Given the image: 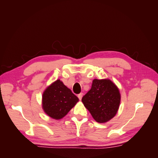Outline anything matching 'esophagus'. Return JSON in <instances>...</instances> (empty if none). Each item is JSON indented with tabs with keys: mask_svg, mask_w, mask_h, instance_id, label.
<instances>
[{
	"mask_svg": "<svg viewBox=\"0 0 158 158\" xmlns=\"http://www.w3.org/2000/svg\"><path fill=\"white\" fill-rule=\"evenodd\" d=\"M78 97L79 99H80V100H81V99H82V97H83V94H82V93H80V94H79L78 95Z\"/></svg>",
	"mask_w": 158,
	"mask_h": 158,
	"instance_id": "obj_1",
	"label": "esophagus"
}]
</instances>
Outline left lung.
I'll return each instance as SVG.
<instances>
[{"label": "left lung", "mask_w": 158, "mask_h": 158, "mask_svg": "<svg viewBox=\"0 0 158 158\" xmlns=\"http://www.w3.org/2000/svg\"><path fill=\"white\" fill-rule=\"evenodd\" d=\"M82 102L95 121L105 123L116 115L121 103V94L111 80L94 79L92 88L84 95Z\"/></svg>", "instance_id": "1"}]
</instances>
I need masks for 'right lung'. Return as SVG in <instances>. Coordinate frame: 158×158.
<instances>
[{
  "mask_svg": "<svg viewBox=\"0 0 158 158\" xmlns=\"http://www.w3.org/2000/svg\"><path fill=\"white\" fill-rule=\"evenodd\" d=\"M78 101L72 91L58 79L43 93L42 108L49 117L59 120L66 116Z\"/></svg>",
  "mask_w": 158,
  "mask_h": 158,
  "instance_id": "1",
  "label": "right lung"
}]
</instances>
